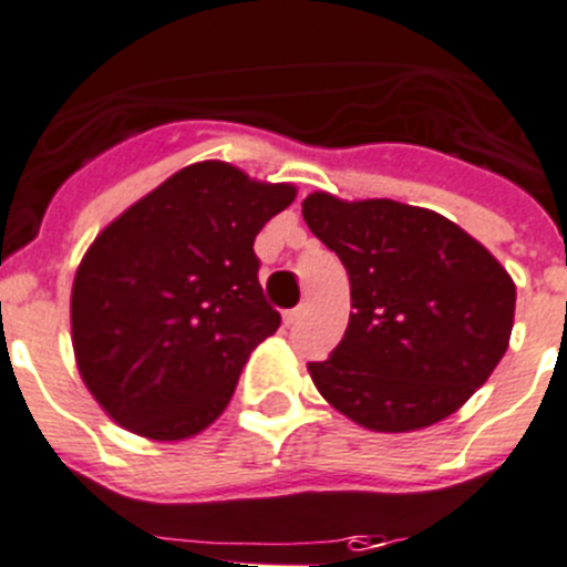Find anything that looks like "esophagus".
Instances as JSON below:
<instances>
[{
  "mask_svg": "<svg viewBox=\"0 0 567 567\" xmlns=\"http://www.w3.org/2000/svg\"><path fill=\"white\" fill-rule=\"evenodd\" d=\"M300 317H303V309H289V311H284V322H287V326H295V322H298Z\"/></svg>",
  "mask_w": 567,
  "mask_h": 567,
  "instance_id": "esophagus-1",
  "label": "esophagus"
}]
</instances>
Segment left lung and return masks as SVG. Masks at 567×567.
I'll list each match as a JSON object with an SVG mask.
<instances>
[{
	"mask_svg": "<svg viewBox=\"0 0 567 567\" xmlns=\"http://www.w3.org/2000/svg\"><path fill=\"white\" fill-rule=\"evenodd\" d=\"M311 234L350 278V320L320 395L370 431L406 434L467 403L509 348L515 280L467 230L395 199H303Z\"/></svg>",
	"mask_w": 567,
	"mask_h": 567,
	"instance_id": "8db88e82",
	"label": "left lung"
}]
</instances>
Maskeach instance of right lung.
Here are the masks:
<instances>
[{
	"label": "right lung",
	"instance_id": "add662e5",
	"mask_svg": "<svg viewBox=\"0 0 567 567\" xmlns=\"http://www.w3.org/2000/svg\"><path fill=\"white\" fill-rule=\"evenodd\" d=\"M295 197L292 183L197 161L91 241L72 284V348L113 423L177 442L225 412L247 355L280 326L252 241Z\"/></svg>",
	"mask_w": 567,
	"mask_h": 567
}]
</instances>
